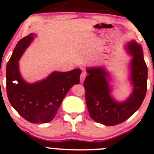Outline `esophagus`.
Masks as SVG:
<instances>
[{
    "instance_id": "34e87169",
    "label": "esophagus",
    "mask_w": 154,
    "mask_h": 154,
    "mask_svg": "<svg viewBox=\"0 0 154 154\" xmlns=\"http://www.w3.org/2000/svg\"><path fill=\"white\" fill-rule=\"evenodd\" d=\"M86 73L84 72V71H83V72L81 73V74H80V82H81V83H83V82L84 81L85 78H86Z\"/></svg>"
}]
</instances>
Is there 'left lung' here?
<instances>
[{
    "mask_svg": "<svg viewBox=\"0 0 154 154\" xmlns=\"http://www.w3.org/2000/svg\"><path fill=\"white\" fill-rule=\"evenodd\" d=\"M125 49L133 58L129 63V71L133 89L124 101H118L112 95L110 76L103 67L86 68L83 86L86 90V101L88 113L97 123L114 126L128 119L139 109L147 91V67L144 60L142 47L135 40L127 43Z\"/></svg>",
    "mask_w": 154,
    "mask_h": 154,
    "instance_id": "1",
    "label": "left lung"
}]
</instances>
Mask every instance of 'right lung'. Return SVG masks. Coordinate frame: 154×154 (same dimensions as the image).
I'll use <instances>...</instances> for the list:
<instances>
[{"instance_id": "1", "label": "right lung", "mask_w": 154, "mask_h": 154, "mask_svg": "<svg viewBox=\"0 0 154 154\" xmlns=\"http://www.w3.org/2000/svg\"><path fill=\"white\" fill-rule=\"evenodd\" d=\"M36 36L35 33L20 40L7 65V92L12 107L30 123L51 122L70 88L79 84L81 70L54 71L46 78L29 83L19 71L18 61Z\"/></svg>"}]
</instances>
